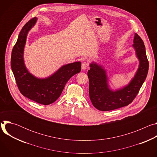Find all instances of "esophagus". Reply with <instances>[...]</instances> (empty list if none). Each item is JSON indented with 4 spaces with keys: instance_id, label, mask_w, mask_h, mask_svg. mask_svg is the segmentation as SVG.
<instances>
[{
    "instance_id": "obj_1",
    "label": "esophagus",
    "mask_w": 157,
    "mask_h": 157,
    "mask_svg": "<svg viewBox=\"0 0 157 157\" xmlns=\"http://www.w3.org/2000/svg\"><path fill=\"white\" fill-rule=\"evenodd\" d=\"M88 67V64L86 62H84L82 63V65H81V68H82V70H84L86 69H87V68Z\"/></svg>"
}]
</instances>
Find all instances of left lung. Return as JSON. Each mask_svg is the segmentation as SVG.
I'll return each instance as SVG.
<instances>
[{"instance_id": "left-lung-1", "label": "left lung", "mask_w": 157, "mask_h": 157, "mask_svg": "<svg viewBox=\"0 0 157 157\" xmlns=\"http://www.w3.org/2000/svg\"><path fill=\"white\" fill-rule=\"evenodd\" d=\"M132 47L139 61V68L129 83L123 87L110 89L104 66L93 61L87 72L89 80V98L98 110L109 111L128 105L137 95L144 82L148 71L145 44L142 38L135 33Z\"/></svg>"}]
</instances>
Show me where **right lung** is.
<instances>
[{
	"label": "right lung",
	"instance_id": "right-lung-1",
	"mask_svg": "<svg viewBox=\"0 0 157 157\" xmlns=\"http://www.w3.org/2000/svg\"><path fill=\"white\" fill-rule=\"evenodd\" d=\"M36 21L37 18H33L21 29L12 52L11 68L22 94L37 103L48 105L60 96L68 81L81 71V63L63 65L47 78H39L31 74L25 64L24 53L28 33Z\"/></svg>",
	"mask_w": 157,
	"mask_h": 157
}]
</instances>
